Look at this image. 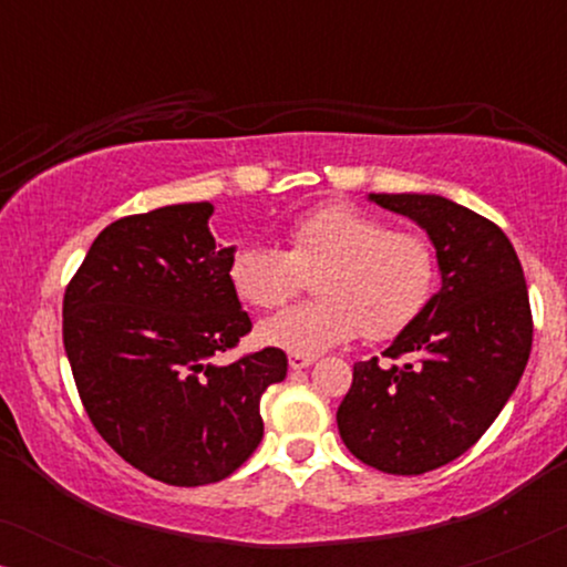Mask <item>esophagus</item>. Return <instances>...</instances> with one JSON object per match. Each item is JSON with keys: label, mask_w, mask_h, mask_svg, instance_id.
Listing matches in <instances>:
<instances>
[{"label": "esophagus", "mask_w": 567, "mask_h": 567, "mask_svg": "<svg viewBox=\"0 0 567 567\" xmlns=\"http://www.w3.org/2000/svg\"><path fill=\"white\" fill-rule=\"evenodd\" d=\"M317 359L315 355H301V353H291L289 355V367L293 369V371H299V369H309L312 367Z\"/></svg>", "instance_id": "esophagus-1"}]
</instances>
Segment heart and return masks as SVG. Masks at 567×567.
<instances>
[{"mask_svg":"<svg viewBox=\"0 0 567 567\" xmlns=\"http://www.w3.org/2000/svg\"><path fill=\"white\" fill-rule=\"evenodd\" d=\"M286 243V250L247 243L229 260L231 289L255 309L284 305L305 276L317 274L320 299L262 320V346L317 355L361 332L386 340L408 330L433 297L436 252L429 239L355 206L330 204L299 216Z\"/></svg>","mask_w":567,"mask_h":567,"instance_id":"obj_1","label":"heart"}]
</instances>
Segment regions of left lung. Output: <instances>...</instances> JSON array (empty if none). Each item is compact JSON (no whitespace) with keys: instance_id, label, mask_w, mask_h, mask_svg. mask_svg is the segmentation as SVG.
<instances>
[{"instance_id":"8db88e82","label":"left lung","mask_w":567,"mask_h":567,"mask_svg":"<svg viewBox=\"0 0 567 567\" xmlns=\"http://www.w3.org/2000/svg\"><path fill=\"white\" fill-rule=\"evenodd\" d=\"M369 200L425 229L441 289L384 351L400 363H353L338 431L369 467L423 475L477 444L514 394L532 351L529 291L514 245L485 216L431 193Z\"/></svg>"}]
</instances>
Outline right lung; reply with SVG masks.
Returning <instances> with one entry per match:
<instances>
[{
	"instance_id": "right-lung-1",
	"label": "right lung",
	"mask_w": 567,
	"mask_h": 567,
	"mask_svg": "<svg viewBox=\"0 0 567 567\" xmlns=\"http://www.w3.org/2000/svg\"><path fill=\"white\" fill-rule=\"evenodd\" d=\"M214 206L177 204L100 231L64 293V348L100 436L159 483H219L262 439L260 398L286 377L281 348L229 367L212 355L252 328L216 245Z\"/></svg>"
}]
</instances>
